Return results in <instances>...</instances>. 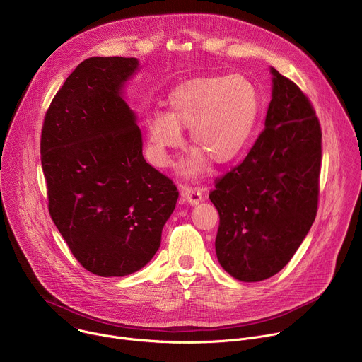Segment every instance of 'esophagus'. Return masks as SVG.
I'll use <instances>...</instances> for the list:
<instances>
[{
    "label": "esophagus",
    "instance_id": "obj_1",
    "mask_svg": "<svg viewBox=\"0 0 362 362\" xmlns=\"http://www.w3.org/2000/svg\"><path fill=\"white\" fill-rule=\"evenodd\" d=\"M182 196L190 203V204H197L199 202H202V190L200 189H196V187H190V186H186L183 187V192H182Z\"/></svg>",
    "mask_w": 362,
    "mask_h": 362
}]
</instances>
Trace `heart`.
<instances>
[{
  "mask_svg": "<svg viewBox=\"0 0 362 362\" xmlns=\"http://www.w3.org/2000/svg\"><path fill=\"white\" fill-rule=\"evenodd\" d=\"M168 105L169 113H153L146 123L148 158L156 166H169L170 151L183 144L180 129H189L196 147L179 172L194 179L208 172L209 158L228 165L245 151L259 117L261 97L245 76H208L177 84Z\"/></svg>",
  "mask_w": 362,
  "mask_h": 362,
  "instance_id": "b5f03b06",
  "label": "heart"
}]
</instances>
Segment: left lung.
Returning <instances> with one entry per match:
<instances>
[{
    "instance_id": "1",
    "label": "left lung",
    "mask_w": 362,
    "mask_h": 362,
    "mask_svg": "<svg viewBox=\"0 0 362 362\" xmlns=\"http://www.w3.org/2000/svg\"><path fill=\"white\" fill-rule=\"evenodd\" d=\"M265 130L245 160L215 185L221 267L242 282L278 274L311 229L318 209L321 126L308 97L271 67Z\"/></svg>"
}]
</instances>
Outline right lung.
<instances>
[{
  "instance_id": "obj_1",
  "label": "right lung",
  "mask_w": 362,
  "mask_h": 362,
  "mask_svg": "<svg viewBox=\"0 0 362 362\" xmlns=\"http://www.w3.org/2000/svg\"><path fill=\"white\" fill-rule=\"evenodd\" d=\"M137 70L133 57L84 60L51 101L41 133L51 219L81 267L105 278L151 261L179 197L143 158L137 117L124 100Z\"/></svg>"
}]
</instances>
